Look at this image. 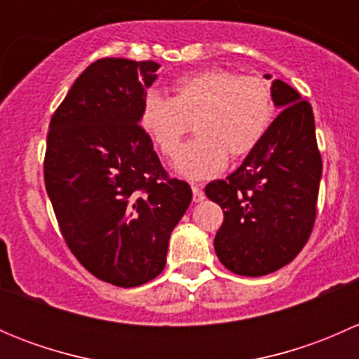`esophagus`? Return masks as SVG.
Masks as SVG:
<instances>
[{"instance_id": "esophagus-1", "label": "esophagus", "mask_w": 359, "mask_h": 359, "mask_svg": "<svg viewBox=\"0 0 359 359\" xmlns=\"http://www.w3.org/2000/svg\"><path fill=\"white\" fill-rule=\"evenodd\" d=\"M191 189H193V201L194 203H200L205 200V193H203L201 187L198 186V184H193V186H191Z\"/></svg>"}]
</instances>
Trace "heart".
<instances>
[{"label": "heart", "mask_w": 359, "mask_h": 359, "mask_svg": "<svg viewBox=\"0 0 359 359\" xmlns=\"http://www.w3.org/2000/svg\"><path fill=\"white\" fill-rule=\"evenodd\" d=\"M269 83L229 69H206L177 78L172 97L144 95L139 125L165 158H173L194 119L196 139L182 147L175 172L191 180L212 179L234 158L252 153L274 119Z\"/></svg>", "instance_id": "obj_1"}]
</instances>
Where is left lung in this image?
I'll return each mask as SVG.
<instances>
[{
    "label": "left lung",
    "mask_w": 359,
    "mask_h": 359,
    "mask_svg": "<svg viewBox=\"0 0 359 359\" xmlns=\"http://www.w3.org/2000/svg\"><path fill=\"white\" fill-rule=\"evenodd\" d=\"M271 90L281 112L262 142L226 180L205 187L206 196L224 210L215 253L240 276H264L290 264L316 219L323 166L313 109L281 79H274Z\"/></svg>",
    "instance_id": "obj_1"
}]
</instances>
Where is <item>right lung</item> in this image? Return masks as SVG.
<instances>
[{"instance_id":"right-lung-1","label":"right lung","mask_w":359,"mask_h":359,"mask_svg":"<svg viewBox=\"0 0 359 359\" xmlns=\"http://www.w3.org/2000/svg\"><path fill=\"white\" fill-rule=\"evenodd\" d=\"M153 60L100 59L79 74L50 121L45 186L69 250L106 283L132 288L166 264L193 191L172 179L139 125Z\"/></svg>"}]
</instances>
